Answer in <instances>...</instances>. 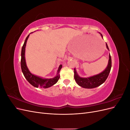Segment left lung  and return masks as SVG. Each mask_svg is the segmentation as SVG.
<instances>
[{
	"label": "left lung",
	"mask_w": 130,
	"mask_h": 130,
	"mask_svg": "<svg viewBox=\"0 0 130 130\" xmlns=\"http://www.w3.org/2000/svg\"><path fill=\"white\" fill-rule=\"evenodd\" d=\"M102 38H103V35L99 32ZM106 48L109 50V48L107 43H106ZM112 67V60L110 54L109 55V60L107 67L104 70L103 72L99 73V74L95 75L88 77H80L77 73L76 69L74 68V78L76 83L81 87L85 88H93L98 87L103 84L104 82L107 79L108 75L111 71Z\"/></svg>",
	"instance_id": "1"
}]
</instances>
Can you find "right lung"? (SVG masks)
I'll use <instances>...</instances> for the list:
<instances>
[{
  "instance_id": "right-lung-1",
  "label": "right lung",
  "mask_w": 130,
  "mask_h": 130,
  "mask_svg": "<svg viewBox=\"0 0 130 130\" xmlns=\"http://www.w3.org/2000/svg\"><path fill=\"white\" fill-rule=\"evenodd\" d=\"M32 32H31L30 34ZM29 35L26 38L24 43V44H23L22 48L21 61L22 71L23 73V75H24V77L27 80V81H28L31 85H32L34 87H36V88L41 87V88H47L50 87L51 86H52L56 84L58 79L60 78V74H59V73L60 72V70L62 68V66L61 64L60 66H59L57 71L56 75L55 77H54L53 78H44L37 75H35L31 73L29 71V70L26 66L25 57V46H26L27 40L29 37Z\"/></svg>"
}]
</instances>
